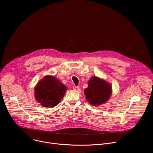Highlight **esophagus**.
Listing matches in <instances>:
<instances>
[{"label":"esophagus","mask_w":153,"mask_h":153,"mask_svg":"<svg viewBox=\"0 0 153 153\" xmlns=\"http://www.w3.org/2000/svg\"><path fill=\"white\" fill-rule=\"evenodd\" d=\"M73 88L74 90H79L80 87H79V86H76V85H74V86H73Z\"/></svg>","instance_id":"esophagus-1"}]
</instances>
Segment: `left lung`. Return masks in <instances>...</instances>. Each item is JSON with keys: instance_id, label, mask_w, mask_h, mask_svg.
Returning <instances> with one entry per match:
<instances>
[{"instance_id": "8db88e82", "label": "left lung", "mask_w": 153, "mask_h": 153, "mask_svg": "<svg viewBox=\"0 0 153 153\" xmlns=\"http://www.w3.org/2000/svg\"><path fill=\"white\" fill-rule=\"evenodd\" d=\"M86 99L91 105H99L105 103L111 94V86L96 76L88 81V87L85 90Z\"/></svg>"}]
</instances>
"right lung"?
<instances>
[{"instance_id":"1","label":"right lung","mask_w":153,"mask_h":153,"mask_svg":"<svg viewBox=\"0 0 153 153\" xmlns=\"http://www.w3.org/2000/svg\"><path fill=\"white\" fill-rule=\"evenodd\" d=\"M67 87L54 76H47L35 87V97L42 106L53 108L60 102Z\"/></svg>"}]
</instances>
